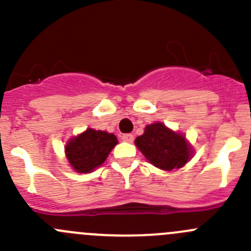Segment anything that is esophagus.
<instances>
[{"label": "esophagus", "instance_id": "1", "mask_svg": "<svg viewBox=\"0 0 251 251\" xmlns=\"http://www.w3.org/2000/svg\"><path fill=\"white\" fill-rule=\"evenodd\" d=\"M121 140L124 142H127V143H132L133 140H135V137H133L132 133H126V135H123Z\"/></svg>", "mask_w": 251, "mask_h": 251}]
</instances>
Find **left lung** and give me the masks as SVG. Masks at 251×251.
<instances>
[{"label": "left lung", "mask_w": 251, "mask_h": 251, "mask_svg": "<svg viewBox=\"0 0 251 251\" xmlns=\"http://www.w3.org/2000/svg\"><path fill=\"white\" fill-rule=\"evenodd\" d=\"M135 144L151 165L164 171L182 168L194 155L193 147L186 136L163 123L147 125L143 135L135 140Z\"/></svg>", "instance_id": "left-lung-1"}]
</instances>
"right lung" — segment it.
Wrapping results in <instances>:
<instances>
[{
    "label": "right lung",
    "mask_w": 251,
    "mask_h": 251,
    "mask_svg": "<svg viewBox=\"0 0 251 251\" xmlns=\"http://www.w3.org/2000/svg\"><path fill=\"white\" fill-rule=\"evenodd\" d=\"M116 144L118 138L113 133L87 128L70 138L64 151L68 163L76 173L90 174L107 160Z\"/></svg>",
    "instance_id": "1"
}]
</instances>
